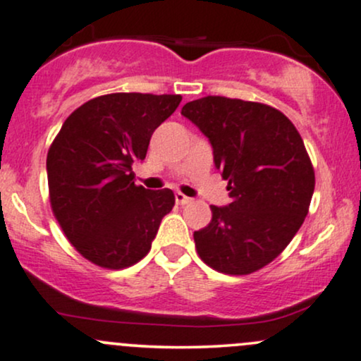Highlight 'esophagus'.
I'll return each instance as SVG.
<instances>
[{"label":"esophagus","mask_w":361,"mask_h":361,"mask_svg":"<svg viewBox=\"0 0 361 361\" xmlns=\"http://www.w3.org/2000/svg\"><path fill=\"white\" fill-rule=\"evenodd\" d=\"M175 198H176V204L178 205H186V204H190V202H192V198L186 197V195L181 193V192H176Z\"/></svg>","instance_id":"esophagus-1"}]
</instances>
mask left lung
<instances>
[{
  "instance_id": "left-lung-1",
  "label": "left lung",
  "mask_w": 361,
  "mask_h": 361,
  "mask_svg": "<svg viewBox=\"0 0 361 361\" xmlns=\"http://www.w3.org/2000/svg\"><path fill=\"white\" fill-rule=\"evenodd\" d=\"M181 115L200 128L227 180V207L210 205L212 221L195 231L198 256L226 275L270 264L300 229L316 175L299 130L280 110L239 98L204 97Z\"/></svg>"
}]
</instances>
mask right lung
<instances>
[{"label":"right lung","mask_w":361,"mask_h":361,"mask_svg":"<svg viewBox=\"0 0 361 361\" xmlns=\"http://www.w3.org/2000/svg\"><path fill=\"white\" fill-rule=\"evenodd\" d=\"M180 102V94H102L74 110L52 140V214L74 250L97 267L122 270L142 259L175 207L169 188L135 185L132 166Z\"/></svg>","instance_id":"right-lung-1"}]
</instances>
